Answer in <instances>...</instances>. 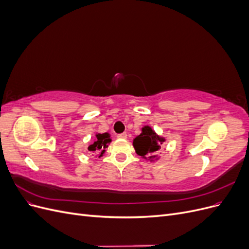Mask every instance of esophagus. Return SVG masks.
Masks as SVG:
<instances>
[{
  "instance_id": "1",
  "label": "esophagus",
  "mask_w": 249,
  "mask_h": 249,
  "mask_svg": "<svg viewBox=\"0 0 249 249\" xmlns=\"http://www.w3.org/2000/svg\"><path fill=\"white\" fill-rule=\"evenodd\" d=\"M117 137L119 139H126L127 138V135H126V133H123V134H119Z\"/></svg>"
}]
</instances>
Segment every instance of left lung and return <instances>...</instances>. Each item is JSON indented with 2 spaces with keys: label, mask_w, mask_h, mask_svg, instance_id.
<instances>
[{
  "label": "left lung",
  "mask_w": 249,
  "mask_h": 249,
  "mask_svg": "<svg viewBox=\"0 0 249 249\" xmlns=\"http://www.w3.org/2000/svg\"><path fill=\"white\" fill-rule=\"evenodd\" d=\"M166 141L163 136L156 133L152 126L144 125L141 129V134L133 140V146L135 152L142 159L154 163L160 159L159 153L162 144Z\"/></svg>",
  "instance_id": "8db88e82"
}]
</instances>
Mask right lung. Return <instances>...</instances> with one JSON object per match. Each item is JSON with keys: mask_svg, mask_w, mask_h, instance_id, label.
<instances>
[{"mask_svg": "<svg viewBox=\"0 0 249 249\" xmlns=\"http://www.w3.org/2000/svg\"><path fill=\"white\" fill-rule=\"evenodd\" d=\"M110 137L111 136L109 133H96L95 139L91 143H89L88 150L93 152L97 158H102L104 154L106 153V148L112 142V139Z\"/></svg>", "mask_w": 249, "mask_h": 249, "instance_id": "add662e5", "label": "right lung"}]
</instances>
